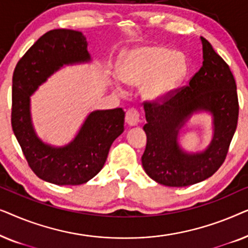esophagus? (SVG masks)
<instances>
[{
	"mask_svg": "<svg viewBox=\"0 0 248 248\" xmlns=\"http://www.w3.org/2000/svg\"><path fill=\"white\" fill-rule=\"evenodd\" d=\"M125 120H126V123L128 125H132V126H133V125H137L139 122H140V111L134 107L128 108Z\"/></svg>",
	"mask_w": 248,
	"mask_h": 248,
	"instance_id": "obj_1",
	"label": "esophagus"
}]
</instances>
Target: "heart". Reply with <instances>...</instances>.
I'll list each match as a JSON object with an SVG mask.
<instances>
[{
    "label": "heart",
    "instance_id": "heart-1",
    "mask_svg": "<svg viewBox=\"0 0 248 248\" xmlns=\"http://www.w3.org/2000/svg\"><path fill=\"white\" fill-rule=\"evenodd\" d=\"M186 72L184 57L161 46H144L130 50L118 67V77L126 84L142 83L141 91L148 99L167 94Z\"/></svg>",
    "mask_w": 248,
    "mask_h": 248
}]
</instances>
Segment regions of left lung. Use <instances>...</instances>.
<instances>
[{
    "mask_svg": "<svg viewBox=\"0 0 248 248\" xmlns=\"http://www.w3.org/2000/svg\"><path fill=\"white\" fill-rule=\"evenodd\" d=\"M203 65L187 86L171 89L162 98L143 101L147 147L142 166L159 184L170 187L193 185L211 177L223 164L238 122L236 81L230 67L205 38ZM204 109L215 116V137L202 154L187 155L178 148L177 134L193 111Z\"/></svg>",
    "mask_w": 248,
    "mask_h": 248,
    "instance_id": "1",
    "label": "left lung"
}]
</instances>
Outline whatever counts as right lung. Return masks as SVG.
Listing matches in <instances>:
<instances>
[{
	"instance_id": "obj_1",
	"label": "right lung",
	"mask_w": 248,
	"mask_h": 248,
	"mask_svg": "<svg viewBox=\"0 0 248 248\" xmlns=\"http://www.w3.org/2000/svg\"><path fill=\"white\" fill-rule=\"evenodd\" d=\"M80 31L53 29L40 37L19 60L12 78L11 125L29 167L39 178L56 185H80L104 167L111 143L124 131L122 108L91 113L79 134L64 148L44 144L33 132L29 97L63 64L89 61Z\"/></svg>"
}]
</instances>
